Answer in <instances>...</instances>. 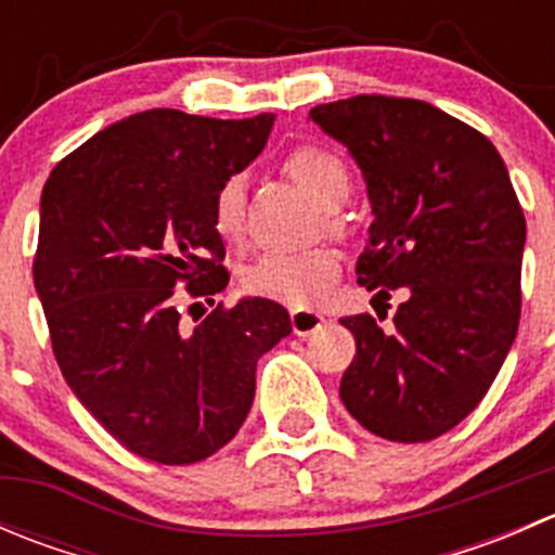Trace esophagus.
Wrapping results in <instances>:
<instances>
[{
  "instance_id": "obj_1",
  "label": "esophagus",
  "mask_w": 555,
  "mask_h": 555,
  "mask_svg": "<svg viewBox=\"0 0 555 555\" xmlns=\"http://www.w3.org/2000/svg\"><path fill=\"white\" fill-rule=\"evenodd\" d=\"M289 322H293L295 335H311L313 330H319V324L324 322L322 313L309 311V309H295L289 313Z\"/></svg>"
}]
</instances>
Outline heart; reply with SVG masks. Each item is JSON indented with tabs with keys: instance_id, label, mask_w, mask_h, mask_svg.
<instances>
[{
	"instance_id": "1",
	"label": "heart",
	"mask_w": 555,
	"mask_h": 555,
	"mask_svg": "<svg viewBox=\"0 0 555 555\" xmlns=\"http://www.w3.org/2000/svg\"><path fill=\"white\" fill-rule=\"evenodd\" d=\"M282 171L293 179L300 190L322 206L324 231L330 236H346L349 225L338 215V206L349 198L351 177L344 160L333 150L322 144H300L284 158ZM244 179L228 177L211 195V228L225 244H238L244 238ZM340 276V260L327 246L298 251V255H271L257 257L244 268L242 287L246 295L273 300V304L309 309L330 293Z\"/></svg>"
}]
</instances>
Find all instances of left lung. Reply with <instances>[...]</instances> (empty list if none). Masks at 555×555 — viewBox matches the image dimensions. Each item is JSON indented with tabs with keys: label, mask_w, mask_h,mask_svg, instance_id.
Wrapping results in <instances>:
<instances>
[{
	"label": "left lung",
	"mask_w": 555,
	"mask_h": 555,
	"mask_svg": "<svg viewBox=\"0 0 555 555\" xmlns=\"http://www.w3.org/2000/svg\"><path fill=\"white\" fill-rule=\"evenodd\" d=\"M309 117L365 173L373 225L360 284L382 300L405 289L386 333L371 313L340 319L357 340L340 400L378 438L435 440L478 408L518 333L526 220L505 160L418 99L362 93Z\"/></svg>",
	"instance_id": "left-lung-1"
}]
</instances>
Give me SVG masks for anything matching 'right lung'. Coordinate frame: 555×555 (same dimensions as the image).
I'll use <instances>...</instances> for the list:
<instances>
[{
	"label": "right lung",
	"instance_id": "1",
	"mask_svg": "<svg viewBox=\"0 0 555 555\" xmlns=\"http://www.w3.org/2000/svg\"><path fill=\"white\" fill-rule=\"evenodd\" d=\"M271 126L273 115L147 109L88 139L44 182L35 287L55 362L106 433L150 462L193 464L231 443L257 360L293 333L266 298L217 304L193 330L179 313L231 282L211 195L260 155Z\"/></svg>",
	"mask_w": 555,
	"mask_h": 555
}]
</instances>
